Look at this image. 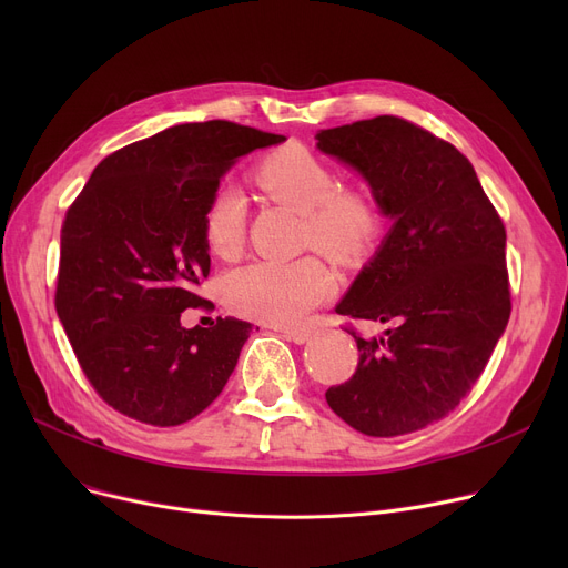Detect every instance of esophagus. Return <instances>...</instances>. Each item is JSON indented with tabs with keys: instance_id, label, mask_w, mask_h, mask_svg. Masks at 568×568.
<instances>
[{
	"instance_id": "34e87169",
	"label": "esophagus",
	"mask_w": 568,
	"mask_h": 568,
	"mask_svg": "<svg viewBox=\"0 0 568 568\" xmlns=\"http://www.w3.org/2000/svg\"><path fill=\"white\" fill-rule=\"evenodd\" d=\"M276 332H281L287 341H292V343H296V345H304V343L311 341V336H313L311 329H294V326H278Z\"/></svg>"
}]
</instances>
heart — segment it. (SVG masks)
Returning a JSON list of instances; mask_svg holds the SVG:
<instances>
[{
    "mask_svg": "<svg viewBox=\"0 0 568 568\" xmlns=\"http://www.w3.org/2000/svg\"><path fill=\"white\" fill-rule=\"evenodd\" d=\"M260 191L304 216V244L341 262L368 257L386 227V209L368 186H338L334 168L302 146L276 149L253 170ZM206 248L232 260L244 246L246 200L221 184L202 212ZM336 292V276L317 257L257 260L234 268L223 283L227 306L251 320L296 326Z\"/></svg>",
    "mask_w": 568,
    "mask_h": 568,
    "instance_id": "obj_1",
    "label": "heart"
}]
</instances>
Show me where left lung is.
<instances>
[{"label":"left lung","mask_w":568,"mask_h":568,"mask_svg":"<svg viewBox=\"0 0 568 568\" xmlns=\"http://www.w3.org/2000/svg\"><path fill=\"white\" fill-rule=\"evenodd\" d=\"M320 152L359 170L396 223L338 315L389 324L347 329L354 375L326 403L368 437L422 430L454 412L481 377L511 315L506 230L458 149L403 116L324 129Z\"/></svg>","instance_id":"1"}]
</instances>
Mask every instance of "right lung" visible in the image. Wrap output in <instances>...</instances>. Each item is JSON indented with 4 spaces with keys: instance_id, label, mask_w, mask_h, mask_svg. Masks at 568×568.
I'll return each mask as SVG.
<instances>
[{
    "instance_id": "add662e5",
    "label": "right lung",
    "mask_w": 568,
    "mask_h": 568,
    "mask_svg": "<svg viewBox=\"0 0 568 568\" xmlns=\"http://www.w3.org/2000/svg\"><path fill=\"white\" fill-rule=\"evenodd\" d=\"M283 140L225 119L172 126L105 156L67 209L54 308L119 414L170 428L223 392L253 324L179 322L212 306L197 294L212 264L202 212L234 159Z\"/></svg>"
}]
</instances>
